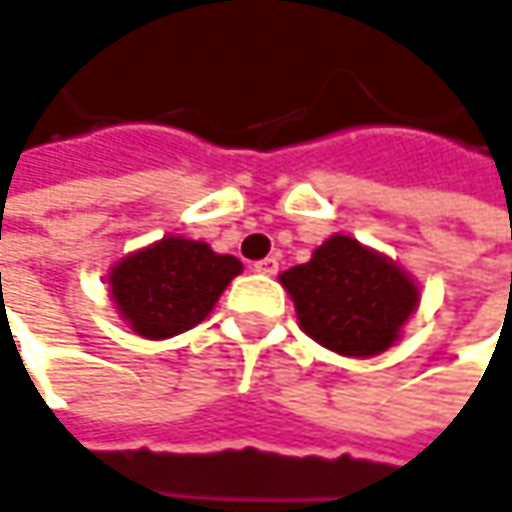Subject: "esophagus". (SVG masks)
<instances>
[{
  "label": "esophagus",
  "mask_w": 512,
  "mask_h": 512,
  "mask_svg": "<svg viewBox=\"0 0 512 512\" xmlns=\"http://www.w3.org/2000/svg\"><path fill=\"white\" fill-rule=\"evenodd\" d=\"M253 270H256V273H265V276H273V273L279 270V259H276V256H268V259L256 262V265H253Z\"/></svg>",
  "instance_id": "obj_1"
}]
</instances>
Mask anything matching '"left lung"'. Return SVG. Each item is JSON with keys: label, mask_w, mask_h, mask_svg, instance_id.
Here are the masks:
<instances>
[{"label": "left lung", "mask_w": 512, "mask_h": 512, "mask_svg": "<svg viewBox=\"0 0 512 512\" xmlns=\"http://www.w3.org/2000/svg\"><path fill=\"white\" fill-rule=\"evenodd\" d=\"M299 328L343 357H377L400 340L421 305V288L395 259L334 233L305 265L279 273Z\"/></svg>", "instance_id": "left-lung-1"}]
</instances>
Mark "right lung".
Returning a JSON list of instances; mask_svg holds the SVG:
<instances>
[{"label":"right lung","mask_w":512,"mask_h":512,"mask_svg":"<svg viewBox=\"0 0 512 512\" xmlns=\"http://www.w3.org/2000/svg\"><path fill=\"white\" fill-rule=\"evenodd\" d=\"M242 262L207 242L164 236L109 268L115 311L143 340H169L210 317Z\"/></svg>","instance_id":"1"}]
</instances>
